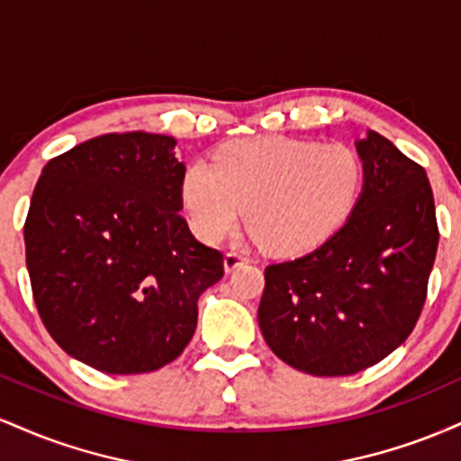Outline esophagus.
I'll list each match as a JSON object with an SVG mask.
<instances>
[{"label":"esophagus","mask_w":461,"mask_h":461,"mask_svg":"<svg viewBox=\"0 0 461 461\" xmlns=\"http://www.w3.org/2000/svg\"><path fill=\"white\" fill-rule=\"evenodd\" d=\"M245 262H247V258L242 256V253H238V251H227L225 253V271L227 273L236 271V268L240 267V264H245Z\"/></svg>","instance_id":"obj_1"}]
</instances>
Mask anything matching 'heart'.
<instances>
[{
    "label": "heart",
    "instance_id": "b5f03b06",
    "mask_svg": "<svg viewBox=\"0 0 461 461\" xmlns=\"http://www.w3.org/2000/svg\"><path fill=\"white\" fill-rule=\"evenodd\" d=\"M366 168L357 149L333 142L262 136L188 167L182 201L194 234L221 242L242 219L262 247L294 253L325 240L356 208Z\"/></svg>",
    "mask_w": 461,
    "mask_h": 461
}]
</instances>
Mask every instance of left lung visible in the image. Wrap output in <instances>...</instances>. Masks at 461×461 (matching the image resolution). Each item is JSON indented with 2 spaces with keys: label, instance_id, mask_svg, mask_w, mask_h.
<instances>
[{
  "label": "left lung",
  "instance_id": "8db88e82",
  "mask_svg": "<svg viewBox=\"0 0 461 461\" xmlns=\"http://www.w3.org/2000/svg\"><path fill=\"white\" fill-rule=\"evenodd\" d=\"M357 151L366 177L347 223L314 251L264 268V340L314 377L356 375L403 345L440 240L425 168L377 131Z\"/></svg>",
  "mask_w": 461,
  "mask_h": 461
}]
</instances>
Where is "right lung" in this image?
I'll return each mask as SVG.
<instances>
[{"label": "right lung", "instance_id": "obj_1", "mask_svg": "<svg viewBox=\"0 0 461 461\" xmlns=\"http://www.w3.org/2000/svg\"><path fill=\"white\" fill-rule=\"evenodd\" d=\"M173 136L104 134L45 164L23 225L32 294L68 356L108 375L182 356L223 253L190 234Z\"/></svg>", "mask_w": 461, "mask_h": 461}]
</instances>
